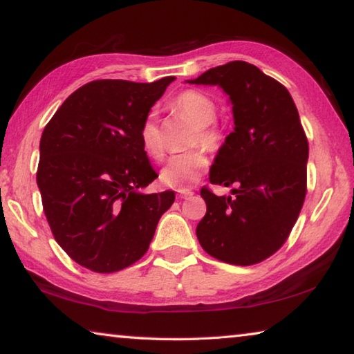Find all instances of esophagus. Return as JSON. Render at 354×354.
I'll return each instance as SVG.
<instances>
[{
	"instance_id": "obj_1",
	"label": "esophagus",
	"mask_w": 354,
	"mask_h": 354,
	"mask_svg": "<svg viewBox=\"0 0 354 354\" xmlns=\"http://www.w3.org/2000/svg\"><path fill=\"white\" fill-rule=\"evenodd\" d=\"M192 195H194V190H190V189H179L178 190V196L183 200L189 198V196H192Z\"/></svg>"
}]
</instances>
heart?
<instances>
[{"label": "heart", "mask_w": 354, "mask_h": 354, "mask_svg": "<svg viewBox=\"0 0 354 354\" xmlns=\"http://www.w3.org/2000/svg\"><path fill=\"white\" fill-rule=\"evenodd\" d=\"M173 109L179 115L195 123L190 137V145H205L209 149H218L225 140L223 131L214 122L217 117V106L206 93L200 91H184L173 100ZM140 143L143 151L154 160H162L165 145L162 133L156 118L148 115L140 127ZM209 167L206 149L196 147L189 151L173 156L160 171V183L171 189H187L205 175Z\"/></svg>", "instance_id": "heart-1"}]
</instances>
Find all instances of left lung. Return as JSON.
<instances>
[{"label": "left lung", "mask_w": 354, "mask_h": 354, "mask_svg": "<svg viewBox=\"0 0 354 354\" xmlns=\"http://www.w3.org/2000/svg\"><path fill=\"white\" fill-rule=\"evenodd\" d=\"M189 82L220 86L234 115V131L218 149L209 181L236 189L232 196L201 189L207 211L196 237L221 262L259 263L283 247L306 198L309 145L297 106L283 84L243 61Z\"/></svg>", "instance_id": "obj_1"}]
</instances>
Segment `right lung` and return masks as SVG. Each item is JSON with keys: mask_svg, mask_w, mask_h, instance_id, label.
<instances>
[{"mask_svg": "<svg viewBox=\"0 0 354 354\" xmlns=\"http://www.w3.org/2000/svg\"><path fill=\"white\" fill-rule=\"evenodd\" d=\"M175 76L151 84L98 80L64 101L40 139L37 185L56 242L95 273H113L147 253L175 192L142 194L158 175L140 127Z\"/></svg>", "mask_w": 354, "mask_h": 354, "instance_id": "right-lung-1", "label": "right lung"}]
</instances>
